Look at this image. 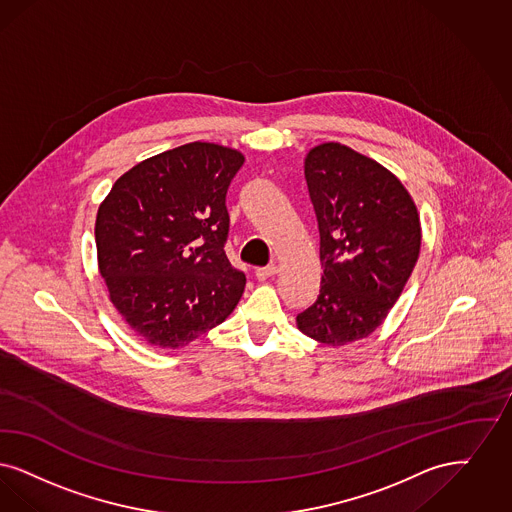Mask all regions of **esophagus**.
<instances>
[{"mask_svg":"<svg viewBox=\"0 0 512 512\" xmlns=\"http://www.w3.org/2000/svg\"><path fill=\"white\" fill-rule=\"evenodd\" d=\"M277 273V266L275 264H269L266 267H258L256 269V277L260 279V281H266L269 277H273Z\"/></svg>","mask_w":512,"mask_h":512,"instance_id":"34e87169","label":"esophagus"}]
</instances>
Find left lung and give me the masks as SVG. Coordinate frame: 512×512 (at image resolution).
I'll return each instance as SVG.
<instances>
[{
    "label": "left lung",
    "mask_w": 512,
    "mask_h": 512,
    "mask_svg": "<svg viewBox=\"0 0 512 512\" xmlns=\"http://www.w3.org/2000/svg\"><path fill=\"white\" fill-rule=\"evenodd\" d=\"M304 174L323 275L296 323L321 344L344 346L373 333L400 298L419 258L421 222L400 179L346 145H317Z\"/></svg>",
    "instance_id": "left-lung-1"
}]
</instances>
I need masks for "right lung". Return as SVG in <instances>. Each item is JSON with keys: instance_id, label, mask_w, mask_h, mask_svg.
<instances>
[{"instance_id": "obj_1", "label": "right lung", "mask_w": 512, "mask_h": 512, "mask_svg": "<svg viewBox=\"0 0 512 512\" xmlns=\"http://www.w3.org/2000/svg\"><path fill=\"white\" fill-rule=\"evenodd\" d=\"M243 162L235 149L187 143L139 162L99 206V271L149 344L179 348L239 304L246 277L225 256V195Z\"/></svg>"}]
</instances>
